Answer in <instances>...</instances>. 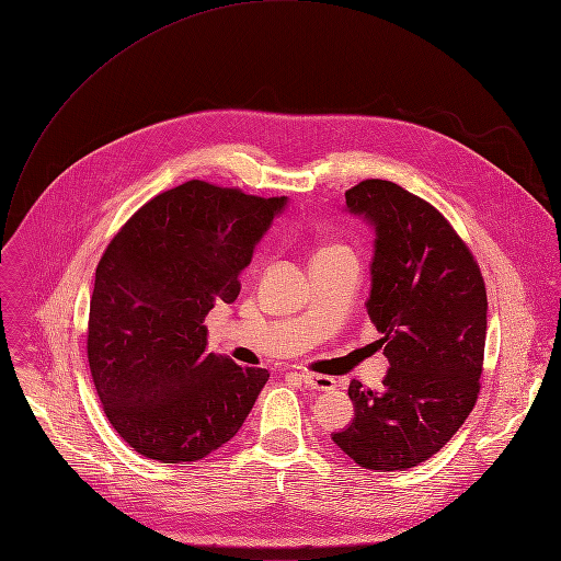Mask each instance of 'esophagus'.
I'll use <instances>...</instances> for the list:
<instances>
[{"instance_id":"34e87169","label":"esophagus","mask_w":561,"mask_h":561,"mask_svg":"<svg viewBox=\"0 0 561 561\" xmlns=\"http://www.w3.org/2000/svg\"><path fill=\"white\" fill-rule=\"evenodd\" d=\"M301 381L306 388L310 390H321V392H328V390H334L336 381L332 377H325V375H314V371H301Z\"/></svg>"}]
</instances>
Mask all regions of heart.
I'll return each mask as SVG.
<instances>
[{
    "instance_id": "obj_1",
    "label": "heart",
    "mask_w": 561,
    "mask_h": 561,
    "mask_svg": "<svg viewBox=\"0 0 561 561\" xmlns=\"http://www.w3.org/2000/svg\"><path fill=\"white\" fill-rule=\"evenodd\" d=\"M336 251H347L343 244H328V247H323V249H319L317 251V255L314 257H321V255H328V253H336Z\"/></svg>"
}]
</instances>
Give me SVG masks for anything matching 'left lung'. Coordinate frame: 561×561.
<instances>
[{
	"instance_id": "obj_1",
	"label": "left lung",
	"mask_w": 561,
	"mask_h": 561,
	"mask_svg": "<svg viewBox=\"0 0 561 561\" xmlns=\"http://www.w3.org/2000/svg\"><path fill=\"white\" fill-rule=\"evenodd\" d=\"M345 205L377 229L367 314L390 369L381 392L350 383L354 421L332 440L363 469L403 471L440 451L478 401L486 288L449 220L403 186L360 180Z\"/></svg>"
}]
</instances>
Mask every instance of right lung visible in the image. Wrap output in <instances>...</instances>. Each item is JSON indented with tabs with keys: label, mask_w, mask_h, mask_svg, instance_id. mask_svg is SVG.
<instances>
[{
	"label": "right lung",
	"mask_w": 561,
	"mask_h": 561,
	"mask_svg": "<svg viewBox=\"0 0 561 561\" xmlns=\"http://www.w3.org/2000/svg\"><path fill=\"white\" fill-rule=\"evenodd\" d=\"M286 198L190 180L142 205L94 277L88 363L116 434L158 462H196L247 421L268 369L207 352L205 317L240 295V273Z\"/></svg>",
	"instance_id": "1"
}]
</instances>
